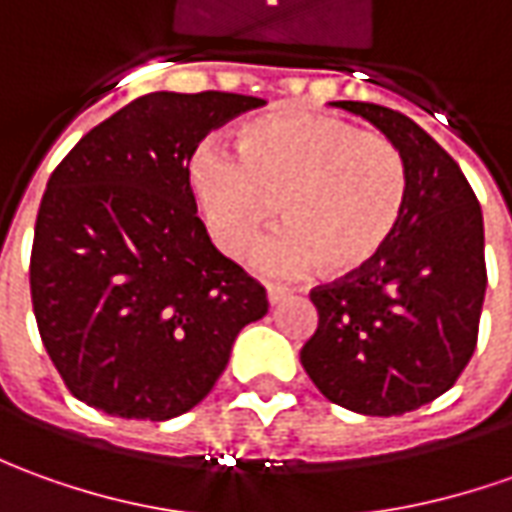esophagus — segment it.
Here are the masks:
<instances>
[{"label": "esophagus", "instance_id": "esophagus-1", "mask_svg": "<svg viewBox=\"0 0 512 512\" xmlns=\"http://www.w3.org/2000/svg\"><path fill=\"white\" fill-rule=\"evenodd\" d=\"M288 288H283V285H266V297H269V305H280V302L288 300Z\"/></svg>", "mask_w": 512, "mask_h": 512}]
</instances>
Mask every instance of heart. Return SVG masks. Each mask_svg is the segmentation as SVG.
<instances>
[{"instance_id":"b5f03b06","label":"heart","mask_w":512,"mask_h":512,"mask_svg":"<svg viewBox=\"0 0 512 512\" xmlns=\"http://www.w3.org/2000/svg\"><path fill=\"white\" fill-rule=\"evenodd\" d=\"M232 156L201 145L187 182L212 241L241 257L269 227L257 266L300 274L322 266L330 280L367 271L401 229L409 204V168L384 137L330 114L280 111L238 128Z\"/></svg>"}]
</instances>
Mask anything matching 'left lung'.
Instances as JSON below:
<instances>
[{
  "label": "left lung",
  "instance_id": "obj_1",
  "mask_svg": "<svg viewBox=\"0 0 512 512\" xmlns=\"http://www.w3.org/2000/svg\"><path fill=\"white\" fill-rule=\"evenodd\" d=\"M333 106L401 151L409 204L370 269L311 291L319 322L300 361L330 403L403 415L454 387L474 356L488 288L482 207L460 165L415 120L358 100Z\"/></svg>",
  "mask_w": 512,
  "mask_h": 512
}]
</instances>
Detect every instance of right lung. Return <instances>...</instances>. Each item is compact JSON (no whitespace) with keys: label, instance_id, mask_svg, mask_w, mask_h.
<instances>
[{"label":"right lung","instance_id":"obj_1","mask_svg":"<svg viewBox=\"0 0 512 512\" xmlns=\"http://www.w3.org/2000/svg\"><path fill=\"white\" fill-rule=\"evenodd\" d=\"M266 100L151 92L95 125L52 170L30 294L66 389L100 412L170 420L227 370L266 288L212 246L187 165L212 128Z\"/></svg>","mask_w":512,"mask_h":512}]
</instances>
